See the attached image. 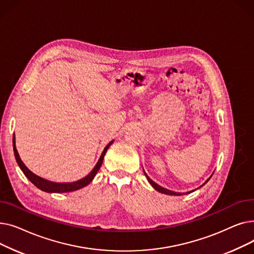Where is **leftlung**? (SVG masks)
Wrapping results in <instances>:
<instances>
[{
	"mask_svg": "<svg viewBox=\"0 0 254 254\" xmlns=\"http://www.w3.org/2000/svg\"><path fill=\"white\" fill-rule=\"evenodd\" d=\"M144 174H145V176H146V178H147V180L149 181V183L152 185V188L155 190H157V191H159V192H162V193H165V194H171V195H182V194H186V193H190L191 191H193V190H191V191H189V192H185V193H179V192H175V191H172V190H166V189H164V188H162V186H159L158 184H156L154 181H152L149 177H148V175L146 174V173L144 172ZM212 176H210V178H211ZM209 178V179H210ZM209 179L203 184V185H205L208 181H209ZM202 185V186H203ZM202 186H199V188H202Z\"/></svg>",
	"mask_w": 254,
	"mask_h": 254,
	"instance_id": "1",
	"label": "left lung"
}]
</instances>
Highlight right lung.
I'll return each mask as SVG.
<instances>
[{"instance_id":"right-lung-1","label":"right lung","mask_w":254,"mask_h":254,"mask_svg":"<svg viewBox=\"0 0 254 254\" xmlns=\"http://www.w3.org/2000/svg\"><path fill=\"white\" fill-rule=\"evenodd\" d=\"M113 143V141H111L108 145L106 146V147L104 148L99 161L97 163V165L95 166V168H93L91 170V172L89 173V174L87 176H85L84 178L80 179L78 181H75V182H68V183H57V182H52V181H48L46 179H43L41 177H39L37 175H35L34 173L32 171H30L28 168H26V166L22 163V161L19 157V154L17 152V149H16V146H15V136H13V150H14V155H15V159L16 162L20 168V170L23 172V174L25 175V177L28 178L35 186H37V188L39 190H41L43 191H46V192H70V191H74V190H80L84 188V186H86L87 184H89L92 179L95 178L96 174L98 173V171L100 170L102 164H103V159H104V156L107 152V150H108V148L110 147V145Z\"/></svg>"}]
</instances>
